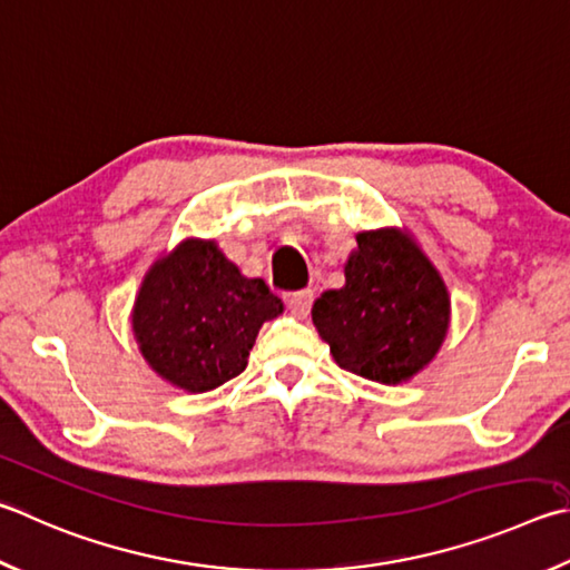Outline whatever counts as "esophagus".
Returning <instances> with one entry per match:
<instances>
[{
  "instance_id": "esophagus-1",
  "label": "esophagus",
  "mask_w": 570,
  "mask_h": 570,
  "mask_svg": "<svg viewBox=\"0 0 570 570\" xmlns=\"http://www.w3.org/2000/svg\"><path fill=\"white\" fill-rule=\"evenodd\" d=\"M312 304H314V292H308V288L286 296L288 312H292L296 318H306L308 312H312Z\"/></svg>"
}]
</instances>
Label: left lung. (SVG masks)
<instances>
[{"instance_id": "left-lung-1", "label": "left lung", "mask_w": 570, "mask_h": 570, "mask_svg": "<svg viewBox=\"0 0 570 570\" xmlns=\"http://www.w3.org/2000/svg\"><path fill=\"white\" fill-rule=\"evenodd\" d=\"M356 244L346 284L314 302V326L341 368L401 384L431 364L449 334L446 284L406 232H361Z\"/></svg>"}]
</instances>
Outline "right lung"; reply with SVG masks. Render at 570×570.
I'll return each mask as SVG.
<instances>
[{"label":"right lung","mask_w":570,"mask_h":570,"mask_svg":"<svg viewBox=\"0 0 570 570\" xmlns=\"http://www.w3.org/2000/svg\"><path fill=\"white\" fill-rule=\"evenodd\" d=\"M282 312V298L246 278L216 242L186 239L144 276L131 331L164 381L204 393L242 374L258 328Z\"/></svg>","instance_id":"obj_1"}]
</instances>
